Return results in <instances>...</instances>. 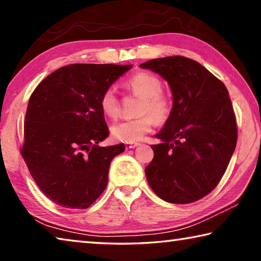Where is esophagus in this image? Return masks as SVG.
<instances>
[{
  "mask_svg": "<svg viewBox=\"0 0 261 261\" xmlns=\"http://www.w3.org/2000/svg\"><path fill=\"white\" fill-rule=\"evenodd\" d=\"M139 143H126L125 144V148L126 149H131V148H135L137 146H139Z\"/></svg>",
  "mask_w": 261,
  "mask_h": 261,
  "instance_id": "esophagus-1",
  "label": "esophagus"
}]
</instances>
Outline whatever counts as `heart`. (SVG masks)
I'll return each mask as SVG.
<instances>
[{
	"label": "heart",
	"instance_id": "b5f03b06",
	"mask_svg": "<svg viewBox=\"0 0 261 261\" xmlns=\"http://www.w3.org/2000/svg\"><path fill=\"white\" fill-rule=\"evenodd\" d=\"M125 87L132 93L140 96L138 105L139 117L122 121L110 127L115 139L123 143H137L152 130L154 118L165 122L171 112L170 99L162 92L161 79L154 73L140 71L126 79ZM101 112L109 118H116L120 114V99L113 87H108L100 96Z\"/></svg>",
	"mask_w": 261,
	"mask_h": 261
}]
</instances>
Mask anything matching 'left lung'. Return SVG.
I'll return each instance as SVG.
<instances>
[{"instance_id": "obj_1", "label": "left lung", "mask_w": 261, "mask_h": 261, "mask_svg": "<svg viewBox=\"0 0 261 261\" xmlns=\"http://www.w3.org/2000/svg\"><path fill=\"white\" fill-rule=\"evenodd\" d=\"M163 77L174 105L162 143L145 169L149 187L161 199L190 204L213 191L227 170L237 143V124L224 84L198 62L184 56L140 64Z\"/></svg>"}]
</instances>
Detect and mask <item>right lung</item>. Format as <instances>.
<instances>
[{
	"label": "right lung",
	"instance_id": "1",
	"mask_svg": "<svg viewBox=\"0 0 261 261\" xmlns=\"http://www.w3.org/2000/svg\"><path fill=\"white\" fill-rule=\"evenodd\" d=\"M132 65L70 64L35 87L20 154L47 198L67 208H88L107 187L113 159L124 145L101 147L109 135L99 101Z\"/></svg>",
	"mask_w": 261,
	"mask_h": 261
}]
</instances>
